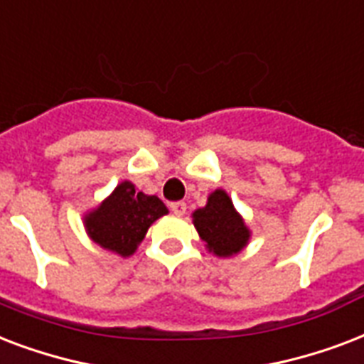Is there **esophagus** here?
I'll return each instance as SVG.
<instances>
[{
  "label": "esophagus",
  "instance_id": "34e87169",
  "mask_svg": "<svg viewBox=\"0 0 364 364\" xmlns=\"http://www.w3.org/2000/svg\"><path fill=\"white\" fill-rule=\"evenodd\" d=\"M186 203L184 201H174V203H171V210H173L174 214H176V216H182V214L186 213Z\"/></svg>",
  "mask_w": 364,
  "mask_h": 364
}]
</instances>
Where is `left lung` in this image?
<instances>
[{"instance_id":"8db88e82","label":"left lung","mask_w":364,"mask_h":364,"mask_svg":"<svg viewBox=\"0 0 364 364\" xmlns=\"http://www.w3.org/2000/svg\"><path fill=\"white\" fill-rule=\"evenodd\" d=\"M193 226L205 241L208 252L216 256H233L249 243L250 232L232 199L224 190H214L207 205L193 213Z\"/></svg>"}]
</instances>
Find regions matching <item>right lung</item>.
<instances>
[{"label":"right lung","instance_id":"obj_1","mask_svg":"<svg viewBox=\"0 0 364 364\" xmlns=\"http://www.w3.org/2000/svg\"><path fill=\"white\" fill-rule=\"evenodd\" d=\"M167 213L159 197L136 191L134 184L125 180L87 214L85 228L89 237L102 249L131 256L142 243L148 228Z\"/></svg>","mask_w":364,"mask_h":364}]
</instances>
